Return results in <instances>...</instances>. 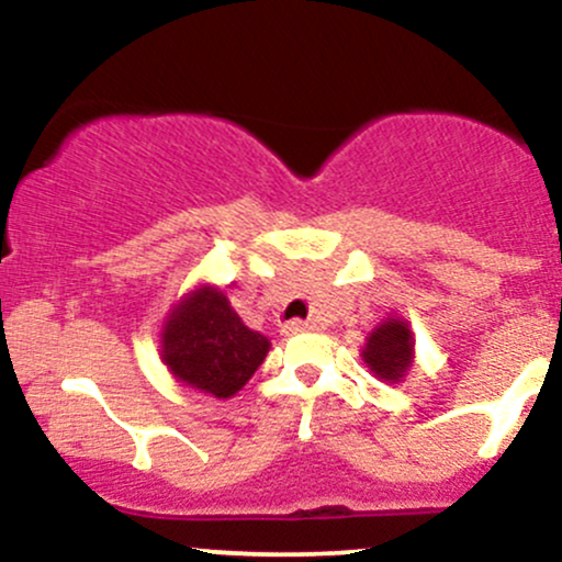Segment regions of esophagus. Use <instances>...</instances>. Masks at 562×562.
Segmentation results:
<instances>
[{"instance_id": "esophagus-1", "label": "esophagus", "mask_w": 562, "mask_h": 562, "mask_svg": "<svg viewBox=\"0 0 562 562\" xmlns=\"http://www.w3.org/2000/svg\"><path fill=\"white\" fill-rule=\"evenodd\" d=\"M308 327H314V322H312V319H293V322H285V325H282V333L293 335V333L308 330Z\"/></svg>"}]
</instances>
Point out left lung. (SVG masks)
<instances>
[{
  "label": "left lung",
  "instance_id": "obj_1",
  "mask_svg": "<svg viewBox=\"0 0 562 562\" xmlns=\"http://www.w3.org/2000/svg\"><path fill=\"white\" fill-rule=\"evenodd\" d=\"M412 340L409 327L398 319H389L370 335L364 346V362L383 380H398L406 367L412 364Z\"/></svg>",
  "mask_w": 562,
  "mask_h": 562
}]
</instances>
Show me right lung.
I'll list each match as a JSON object with an SVG mask.
<instances>
[{
  "label": "right lung",
  "mask_w": 562,
  "mask_h": 562,
  "mask_svg": "<svg viewBox=\"0 0 562 562\" xmlns=\"http://www.w3.org/2000/svg\"><path fill=\"white\" fill-rule=\"evenodd\" d=\"M269 351L261 333L248 330L227 295L200 288L166 322L160 357L190 389L229 398L248 383Z\"/></svg>",
  "instance_id": "add662e5"
}]
</instances>
